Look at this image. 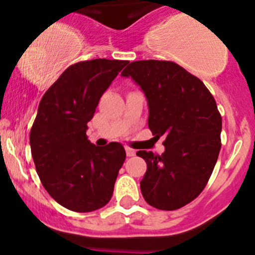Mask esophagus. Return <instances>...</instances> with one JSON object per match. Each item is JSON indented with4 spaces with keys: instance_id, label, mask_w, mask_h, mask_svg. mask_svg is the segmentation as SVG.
I'll return each mask as SVG.
<instances>
[{
    "instance_id": "esophagus-1",
    "label": "esophagus",
    "mask_w": 255,
    "mask_h": 255,
    "mask_svg": "<svg viewBox=\"0 0 255 255\" xmlns=\"http://www.w3.org/2000/svg\"><path fill=\"white\" fill-rule=\"evenodd\" d=\"M126 154H127V156H134L135 150L134 149L129 148V146H126Z\"/></svg>"
}]
</instances>
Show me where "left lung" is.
<instances>
[{"instance_id":"obj_1","label":"left lung","mask_w":255,"mask_h":255,"mask_svg":"<svg viewBox=\"0 0 255 255\" xmlns=\"http://www.w3.org/2000/svg\"><path fill=\"white\" fill-rule=\"evenodd\" d=\"M121 75L143 91L153 135L165 137L161 155L137 151L146 163L144 200L159 210H177L201 194L217 161L222 118L215 99L201 80L173 61H133Z\"/></svg>"}]
</instances>
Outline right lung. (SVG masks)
Wrapping results in <instances>:
<instances>
[{"instance_id": "add662e5", "label": "right lung", "mask_w": 255, "mask_h": 255, "mask_svg": "<svg viewBox=\"0 0 255 255\" xmlns=\"http://www.w3.org/2000/svg\"><path fill=\"white\" fill-rule=\"evenodd\" d=\"M127 64L109 59L74 64L40 100L30 150L44 189L68 210L91 212L111 200L126 150L117 142L95 145L86 130L101 96Z\"/></svg>"}]
</instances>
